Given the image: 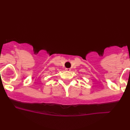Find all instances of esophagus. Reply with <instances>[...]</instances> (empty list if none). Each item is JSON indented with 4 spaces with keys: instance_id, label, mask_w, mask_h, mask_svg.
Instances as JSON below:
<instances>
[{
    "instance_id": "esophagus-1",
    "label": "esophagus",
    "mask_w": 130,
    "mask_h": 130,
    "mask_svg": "<svg viewBox=\"0 0 130 130\" xmlns=\"http://www.w3.org/2000/svg\"><path fill=\"white\" fill-rule=\"evenodd\" d=\"M65 70L67 71H70V70H71V69H70V68H65Z\"/></svg>"
}]
</instances>
